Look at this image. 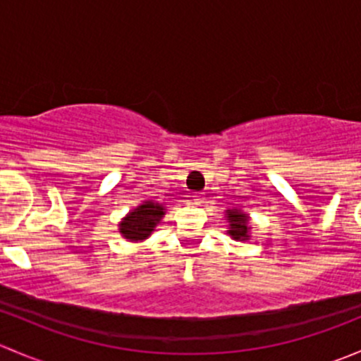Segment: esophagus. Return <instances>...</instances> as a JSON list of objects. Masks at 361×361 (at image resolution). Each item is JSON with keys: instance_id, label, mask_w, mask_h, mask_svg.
Listing matches in <instances>:
<instances>
[{"instance_id": "34e87169", "label": "esophagus", "mask_w": 361, "mask_h": 361, "mask_svg": "<svg viewBox=\"0 0 361 361\" xmlns=\"http://www.w3.org/2000/svg\"><path fill=\"white\" fill-rule=\"evenodd\" d=\"M192 202H194V204H201L202 202V194H194V195H192Z\"/></svg>"}]
</instances>
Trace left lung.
I'll list each match as a JSON object with an SVG mask.
<instances>
[{
  "mask_svg": "<svg viewBox=\"0 0 361 361\" xmlns=\"http://www.w3.org/2000/svg\"><path fill=\"white\" fill-rule=\"evenodd\" d=\"M228 220V232L227 234L231 235L232 239L235 241H246L250 239V218L248 214L243 213L241 209H227L225 211Z\"/></svg>",
  "mask_w": 361,
  "mask_h": 361,
  "instance_id": "8db88e82",
  "label": "left lung"
}]
</instances>
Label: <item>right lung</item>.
Segmentation results:
<instances>
[{
    "instance_id": "right-lung-1",
    "label": "right lung",
    "mask_w": 361,
    "mask_h": 361,
    "mask_svg": "<svg viewBox=\"0 0 361 361\" xmlns=\"http://www.w3.org/2000/svg\"><path fill=\"white\" fill-rule=\"evenodd\" d=\"M164 206L154 201H145L134 207L118 224V231L127 241H143L155 231L160 218L164 216Z\"/></svg>"
}]
</instances>
